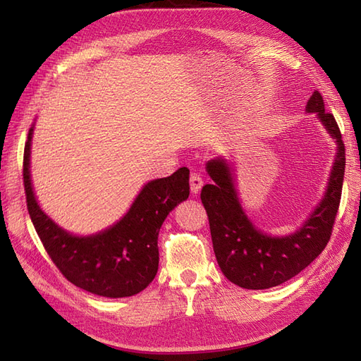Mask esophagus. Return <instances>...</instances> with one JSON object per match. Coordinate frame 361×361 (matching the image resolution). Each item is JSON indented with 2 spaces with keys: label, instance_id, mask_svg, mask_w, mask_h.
<instances>
[{
  "label": "esophagus",
  "instance_id": "34e87169",
  "mask_svg": "<svg viewBox=\"0 0 361 361\" xmlns=\"http://www.w3.org/2000/svg\"><path fill=\"white\" fill-rule=\"evenodd\" d=\"M189 181H190V190H192L194 194H197L198 190H200V189H202V186H203V178H202V175H200V173H197V172H190Z\"/></svg>",
  "mask_w": 361,
  "mask_h": 361
}]
</instances>
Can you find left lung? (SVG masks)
Listing matches in <instances>:
<instances>
[{
	"mask_svg": "<svg viewBox=\"0 0 361 361\" xmlns=\"http://www.w3.org/2000/svg\"><path fill=\"white\" fill-rule=\"evenodd\" d=\"M307 111L318 114L338 144V155L323 202L298 233L270 237L257 231L237 198L231 167L220 158L206 164L212 183L203 186L200 198L209 219L214 252L220 270L242 288L264 290L291 279L321 255L332 235L341 200L346 149L338 124L334 114L324 110L318 91L309 99Z\"/></svg>",
	"mask_w": 361,
	"mask_h": 361,
	"instance_id": "1",
	"label": "left lung"
}]
</instances>
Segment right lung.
Listing matches in <instances>:
<instances>
[{
  "instance_id": "add662e5",
  "label": "right lung",
  "mask_w": 361,
  "mask_h": 361,
  "mask_svg": "<svg viewBox=\"0 0 361 361\" xmlns=\"http://www.w3.org/2000/svg\"><path fill=\"white\" fill-rule=\"evenodd\" d=\"M32 128L23 157V183L30 220L51 260L74 286L105 298L140 293L158 271V233L167 214L189 197V169L147 183L116 225L90 237L63 231L38 206L29 175Z\"/></svg>"
}]
</instances>
